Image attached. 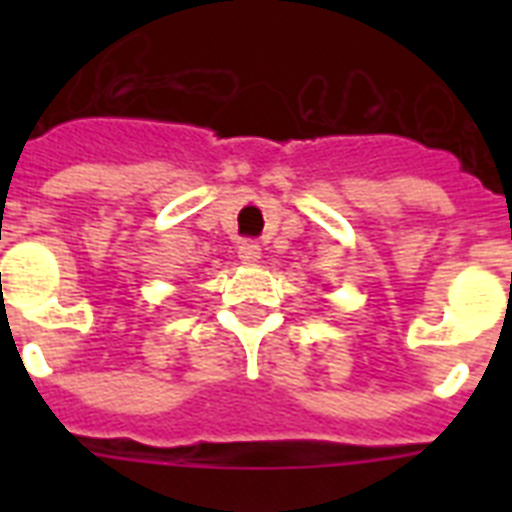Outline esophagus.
<instances>
[{
    "instance_id": "1",
    "label": "esophagus",
    "mask_w": 512,
    "mask_h": 512,
    "mask_svg": "<svg viewBox=\"0 0 512 512\" xmlns=\"http://www.w3.org/2000/svg\"><path fill=\"white\" fill-rule=\"evenodd\" d=\"M239 257L244 260V263H257V260H260V244H257V241H252V239L241 241Z\"/></svg>"
}]
</instances>
